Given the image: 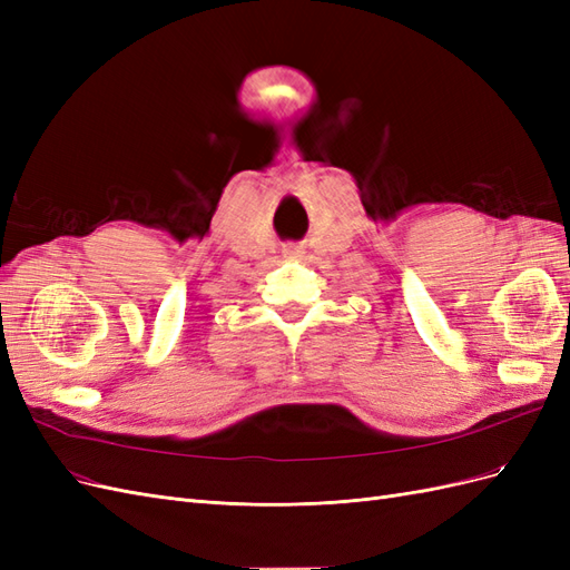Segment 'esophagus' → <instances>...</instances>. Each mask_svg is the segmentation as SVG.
<instances>
[{"label":"esophagus","instance_id":"34e87169","mask_svg":"<svg viewBox=\"0 0 570 570\" xmlns=\"http://www.w3.org/2000/svg\"><path fill=\"white\" fill-rule=\"evenodd\" d=\"M304 252L299 249V247H289V249H285V256H289V258H297V256H302Z\"/></svg>","mask_w":570,"mask_h":570}]
</instances>
